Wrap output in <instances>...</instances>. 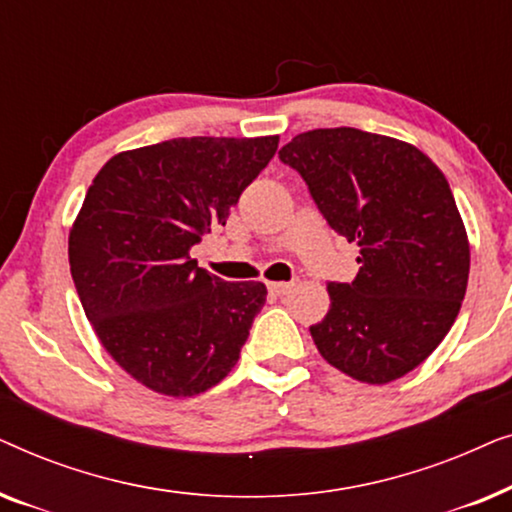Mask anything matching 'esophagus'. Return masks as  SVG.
Here are the masks:
<instances>
[{"label":"esophagus","mask_w":512,"mask_h":512,"mask_svg":"<svg viewBox=\"0 0 512 512\" xmlns=\"http://www.w3.org/2000/svg\"><path fill=\"white\" fill-rule=\"evenodd\" d=\"M291 286L293 284H289V282H270L268 291L272 293V296H286V293L291 291Z\"/></svg>","instance_id":"1"}]
</instances>
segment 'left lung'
Returning <instances> with one entry per match:
<instances>
[{"label":"left lung","instance_id":"8db88e82","mask_svg":"<svg viewBox=\"0 0 512 512\" xmlns=\"http://www.w3.org/2000/svg\"><path fill=\"white\" fill-rule=\"evenodd\" d=\"M279 158L328 226L359 247L356 277L328 282L331 307L310 326L319 354L366 384L408 375L466 296L471 247L445 174L417 146L356 128L300 132Z\"/></svg>","mask_w":512,"mask_h":512}]
</instances>
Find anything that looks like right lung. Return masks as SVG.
<instances>
[{
  "instance_id": "obj_1",
  "label": "right lung",
  "mask_w": 512,
  "mask_h": 512,
  "mask_svg": "<svg viewBox=\"0 0 512 512\" xmlns=\"http://www.w3.org/2000/svg\"><path fill=\"white\" fill-rule=\"evenodd\" d=\"M277 144L167 139L116 153L90 184L69 230V270L97 340L146 389L202 394L240 359L268 289L223 282L191 249L226 226Z\"/></svg>"
}]
</instances>
